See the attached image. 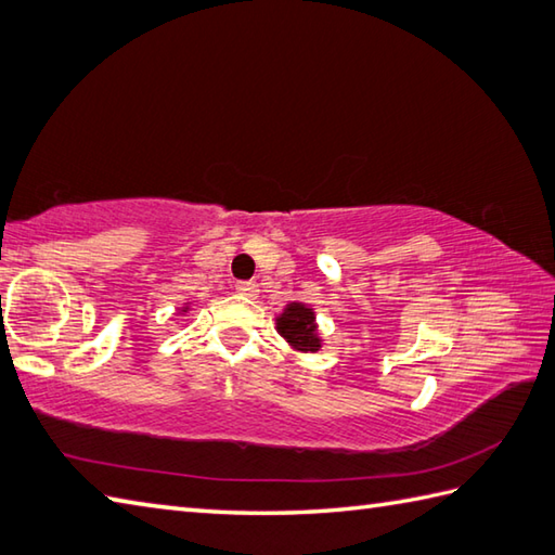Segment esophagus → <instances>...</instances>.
Instances as JSON below:
<instances>
[{
	"mask_svg": "<svg viewBox=\"0 0 555 555\" xmlns=\"http://www.w3.org/2000/svg\"><path fill=\"white\" fill-rule=\"evenodd\" d=\"M235 291H237L240 296H249L251 298V296L259 294V284H257V281H237Z\"/></svg>",
	"mask_w": 555,
	"mask_h": 555,
	"instance_id": "obj_1",
	"label": "esophagus"
}]
</instances>
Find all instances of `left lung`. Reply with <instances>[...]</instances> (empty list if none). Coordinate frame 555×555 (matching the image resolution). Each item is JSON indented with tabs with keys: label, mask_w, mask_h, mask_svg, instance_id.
<instances>
[{
	"label": "left lung",
	"mask_w": 555,
	"mask_h": 555,
	"mask_svg": "<svg viewBox=\"0 0 555 555\" xmlns=\"http://www.w3.org/2000/svg\"><path fill=\"white\" fill-rule=\"evenodd\" d=\"M312 320L315 318H312L310 308L294 304L279 318V332L286 337L291 347L300 351H318L320 339L315 337V322Z\"/></svg>",
	"instance_id": "8db88e82"
}]
</instances>
